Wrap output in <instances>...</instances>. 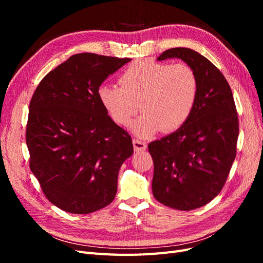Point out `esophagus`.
Returning a JSON list of instances; mask_svg holds the SVG:
<instances>
[{"instance_id": "1", "label": "esophagus", "mask_w": 263, "mask_h": 263, "mask_svg": "<svg viewBox=\"0 0 263 263\" xmlns=\"http://www.w3.org/2000/svg\"><path fill=\"white\" fill-rule=\"evenodd\" d=\"M133 145H134V149L135 151H145L147 148L146 142L138 140V139H134L133 140Z\"/></svg>"}]
</instances>
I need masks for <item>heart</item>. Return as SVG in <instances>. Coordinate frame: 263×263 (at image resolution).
<instances>
[{"instance_id": "heart-1", "label": "heart", "mask_w": 263, "mask_h": 263, "mask_svg": "<svg viewBox=\"0 0 263 263\" xmlns=\"http://www.w3.org/2000/svg\"><path fill=\"white\" fill-rule=\"evenodd\" d=\"M121 86L103 84L99 99L113 121L127 126L144 112L133 129L140 137L159 130L171 133L184 125L192 114L198 94L195 71L186 63L141 59L127 67L118 78Z\"/></svg>"}]
</instances>
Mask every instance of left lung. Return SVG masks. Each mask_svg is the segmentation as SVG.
I'll use <instances>...</instances> for the list:
<instances>
[{
	"mask_svg": "<svg viewBox=\"0 0 263 263\" xmlns=\"http://www.w3.org/2000/svg\"><path fill=\"white\" fill-rule=\"evenodd\" d=\"M180 58L198 80L195 106L187 122L148 145L154 160L153 193L171 209L191 211L217 196L236 158L239 123L232 89L220 71L189 48H171L158 60Z\"/></svg>",
	"mask_w": 263,
	"mask_h": 263,
	"instance_id": "left-lung-1",
	"label": "left lung"
}]
</instances>
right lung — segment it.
Returning <instances> with one entry per match:
<instances>
[{
  "label": "right lung",
  "mask_w": 263,
  "mask_h": 263,
  "mask_svg": "<svg viewBox=\"0 0 263 263\" xmlns=\"http://www.w3.org/2000/svg\"><path fill=\"white\" fill-rule=\"evenodd\" d=\"M129 58L77 53L38 84L29 103V168L45 196L72 214L113 202L123 162L134 153L129 134L99 99L102 82Z\"/></svg>",
  "instance_id": "obj_1"
}]
</instances>
